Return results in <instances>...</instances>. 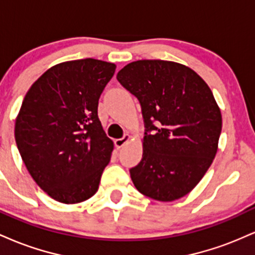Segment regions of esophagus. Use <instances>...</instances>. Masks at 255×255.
I'll use <instances>...</instances> for the list:
<instances>
[{
  "label": "esophagus",
  "mask_w": 255,
  "mask_h": 255,
  "mask_svg": "<svg viewBox=\"0 0 255 255\" xmlns=\"http://www.w3.org/2000/svg\"><path fill=\"white\" fill-rule=\"evenodd\" d=\"M129 140H130V135H128V134H126V135L120 137V139H116L115 140L116 147H119V148L122 147V146H125L128 141H129Z\"/></svg>",
  "instance_id": "34e87169"
}]
</instances>
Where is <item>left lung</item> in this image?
I'll use <instances>...</instances> for the list:
<instances>
[{"label":"left lung","instance_id":"obj_1","mask_svg":"<svg viewBox=\"0 0 255 255\" xmlns=\"http://www.w3.org/2000/svg\"><path fill=\"white\" fill-rule=\"evenodd\" d=\"M116 78L137 98L145 125L142 158L129 169L134 186L158 201L184 197L217 153L222 115L211 90L191 68L170 61H135Z\"/></svg>","mask_w":255,"mask_h":255}]
</instances>
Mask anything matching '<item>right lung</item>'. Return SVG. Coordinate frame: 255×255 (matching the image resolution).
<instances>
[{
    "instance_id": "add662e5",
    "label": "right lung",
    "mask_w": 255,
    "mask_h": 255,
    "mask_svg": "<svg viewBox=\"0 0 255 255\" xmlns=\"http://www.w3.org/2000/svg\"><path fill=\"white\" fill-rule=\"evenodd\" d=\"M114 63L85 58L52 67L26 93L15 141L32 178L63 204L97 192L114 142L98 118V101Z\"/></svg>"
}]
</instances>
